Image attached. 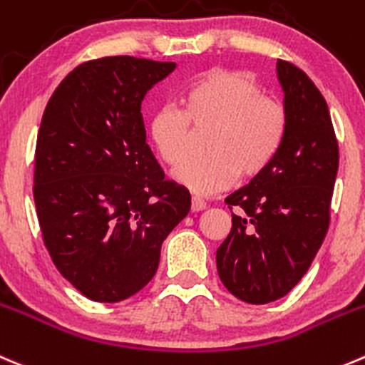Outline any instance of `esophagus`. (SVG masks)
Returning <instances> with one entry per match:
<instances>
[{"mask_svg":"<svg viewBox=\"0 0 365 365\" xmlns=\"http://www.w3.org/2000/svg\"><path fill=\"white\" fill-rule=\"evenodd\" d=\"M205 207H207V203H205L203 200H200V197L192 196V200H190V212L205 210Z\"/></svg>","mask_w":365,"mask_h":365,"instance_id":"34e87169","label":"esophagus"}]
</instances>
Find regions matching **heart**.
<instances>
[{
  "instance_id": "heart-1",
  "label": "heart",
  "mask_w": 365,
  "mask_h": 365,
  "mask_svg": "<svg viewBox=\"0 0 365 365\" xmlns=\"http://www.w3.org/2000/svg\"><path fill=\"white\" fill-rule=\"evenodd\" d=\"M182 103L183 110L162 107L155 112L150 139L158 157L176 165L188 150L190 128H209L207 157L190 159L173 171V180L190 192L208 196L228 189L239 175L255 178L284 143V107L262 96L257 81L244 73L208 71L187 88Z\"/></svg>"
}]
</instances>
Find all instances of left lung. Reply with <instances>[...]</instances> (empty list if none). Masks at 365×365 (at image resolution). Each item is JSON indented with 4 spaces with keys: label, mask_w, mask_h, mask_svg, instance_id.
Listing matches in <instances>:
<instances>
[{
    "label": "left lung",
    "mask_w": 365,
    "mask_h": 365,
    "mask_svg": "<svg viewBox=\"0 0 365 365\" xmlns=\"http://www.w3.org/2000/svg\"><path fill=\"white\" fill-rule=\"evenodd\" d=\"M287 130L277 157L226 197L232 230L215 262L225 287L251 305L284 298L309 271L330 225L339 146L319 88L299 67L278 60Z\"/></svg>",
    "instance_id": "left-lung-1"
}]
</instances>
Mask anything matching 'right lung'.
I'll return each mask as SVG.
<instances>
[{
	"mask_svg": "<svg viewBox=\"0 0 365 365\" xmlns=\"http://www.w3.org/2000/svg\"><path fill=\"white\" fill-rule=\"evenodd\" d=\"M175 62L107 56L81 63L49 98L35 150L44 244L85 298L118 303L155 277L165 237L189 214L185 187L164 180L140 105Z\"/></svg>",
	"mask_w": 365,
	"mask_h": 365,
	"instance_id": "right-lung-1",
	"label": "right lung"
}]
</instances>
